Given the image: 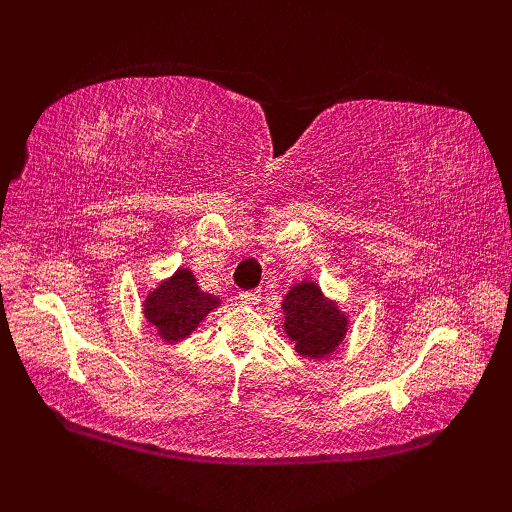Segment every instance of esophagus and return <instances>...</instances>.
I'll return each mask as SVG.
<instances>
[{
  "mask_svg": "<svg viewBox=\"0 0 512 512\" xmlns=\"http://www.w3.org/2000/svg\"><path fill=\"white\" fill-rule=\"evenodd\" d=\"M258 301H260L258 292H252V290H243V292H239V303H241V305H256Z\"/></svg>",
  "mask_w": 512,
  "mask_h": 512,
  "instance_id": "obj_1",
  "label": "esophagus"
}]
</instances>
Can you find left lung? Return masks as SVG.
Returning a JSON list of instances; mask_svg holds the SVG:
<instances>
[{
	"label": "left lung",
	"mask_w": 512,
	"mask_h": 512,
	"mask_svg": "<svg viewBox=\"0 0 512 512\" xmlns=\"http://www.w3.org/2000/svg\"><path fill=\"white\" fill-rule=\"evenodd\" d=\"M284 333L303 359L322 361L342 350L350 318L312 280L292 284L282 301Z\"/></svg>",
	"instance_id": "1"
}]
</instances>
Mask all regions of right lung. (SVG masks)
<instances>
[{"mask_svg":"<svg viewBox=\"0 0 512 512\" xmlns=\"http://www.w3.org/2000/svg\"><path fill=\"white\" fill-rule=\"evenodd\" d=\"M222 301L203 292L188 267H179L145 294L143 316L153 335L166 344H179L190 337Z\"/></svg>","mask_w":512,"mask_h":512,"instance_id":"1","label":"right lung"}]
</instances>
